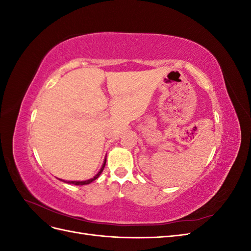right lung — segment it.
<instances>
[{
	"instance_id": "add662e5",
	"label": "right lung",
	"mask_w": 251,
	"mask_h": 251,
	"mask_svg": "<svg viewBox=\"0 0 251 251\" xmlns=\"http://www.w3.org/2000/svg\"><path fill=\"white\" fill-rule=\"evenodd\" d=\"M105 161H107V160H105V159H104V161H103V164H102V166H101L100 171L98 172L92 179H89V180H86V181H65V180H62V179H59V180H62V181H64V182H67V183L74 184V185H86V184H89V183H91V182H93L94 180H96L98 177H100V175L102 173V171H103V169H104Z\"/></svg>"
}]
</instances>
